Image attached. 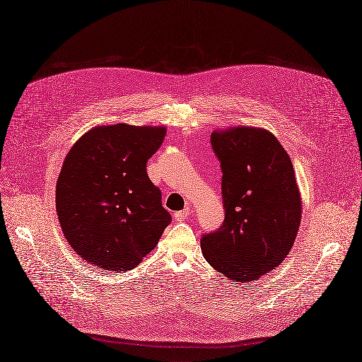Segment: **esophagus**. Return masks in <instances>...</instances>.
<instances>
[{"label": "esophagus", "mask_w": 362, "mask_h": 362, "mask_svg": "<svg viewBox=\"0 0 362 362\" xmlns=\"http://www.w3.org/2000/svg\"><path fill=\"white\" fill-rule=\"evenodd\" d=\"M188 215H190V211L188 209H184V211H178V212H175L174 214V218H175V221H185L187 218H188Z\"/></svg>", "instance_id": "1"}]
</instances>
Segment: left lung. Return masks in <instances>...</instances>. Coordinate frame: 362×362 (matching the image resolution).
Instances as JSON below:
<instances>
[{"instance_id":"1","label":"left lung","mask_w":362,"mask_h":362,"mask_svg":"<svg viewBox=\"0 0 362 362\" xmlns=\"http://www.w3.org/2000/svg\"><path fill=\"white\" fill-rule=\"evenodd\" d=\"M221 163L222 226L203 234V255L218 272L246 283L279 267L299 230L302 203L293 165L275 136L259 128L212 132Z\"/></svg>"}]
</instances>
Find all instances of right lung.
Returning <instances> with one entry per match:
<instances>
[{
  "label": "right lung",
  "mask_w": 362,
  "mask_h": 362,
  "mask_svg": "<svg viewBox=\"0 0 362 362\" xmlns=\"http://www.w3.org/2000/svg\"><path fill=\"white\" fill-rule=\"evenodd\" d=\"M165 134L163 127H97L67 153L56 209L67 243L85 261L128 271L156 247L172 216L146 166Z\"/></svg>",
  "instance_id": "add662e5"
}]
</instances>
